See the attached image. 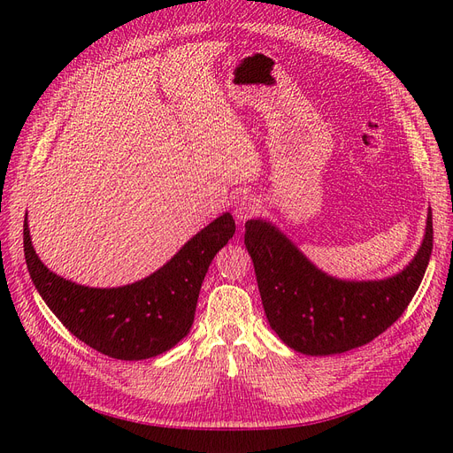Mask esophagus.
Returning a JSON list of instances; mask_svg holds the SVG:
<instances>
[{"label":"esophagus","instance_id":"obj_1","mask_svg":"<svg viewBox=\"0 0 453 453\" xmlns=\"http://www.w3.org/2000/svg\"><path fill=\"white\" fill-rule=\"evenodd\" d=\"M260 208V200L255 195L243 193L234 200V217L238 221H248Z\"/></svg>","mask_w":453,"mask_h":453}]
</instances>
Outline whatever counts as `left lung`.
I'll list each match as a JSON object with an SVG mask.
<instances>
[{
	"label": "left lung",
	"instance_id": "obj_1",
	"mask_svg": "<svg viewBox=\"0 0 453 453\" xmlns=\"http://www.w3.org/2000/svg\"><path fill=\"white\" fill-rule=\"evenodd\" d=\"M245 248L268 323L283 344L315 357L344 353L389 328L416 295L433 251V213L414 258L383 280L328 276L265 219L245 223Z\"/></svg>",
	"mask_w": 453,
	"mask_h": 453
}]
</instances>
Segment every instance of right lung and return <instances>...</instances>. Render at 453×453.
<instances>
[{
	"instance_id": "1",
	"label": "right lung",
	"mask_w": 453,
	"mask_h": 453,
	"mask_svg": "<svg viewBox=\"0 0 453 453\" xmlns=\"http://www.w3.org/2000/svg\"><path fill=\"white\" fill-rule=\"evenodd\" d=\"M234 232V219L223 213L150 276L100 289L65 280L41 263L26 213L24 257L37 293L67 331L107 357L142 361L172 349L188 334L205 272Z\"/></svg>"
}]
</instances>
